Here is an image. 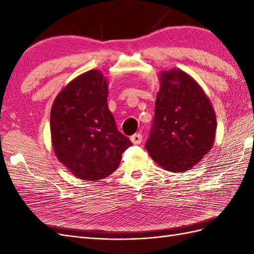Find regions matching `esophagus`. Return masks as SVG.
<instances>
[{"mask_svg":"<svg viewBox=\"0 0 254 254\" xmlns=\"http://www.w3.org/2000/svg\"><path fill=\"white\" fill-rule=\"evenodd\" d=\"M142 140H143V136H142L141 133H135L131 137H130V141H131L133 144H136V145L141 144Z\"/></svg>","mask_w":254,"mask_h":254,"instance_id":"obj_1","label":"esophagus"}]
</instances>
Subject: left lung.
<instances>
[{
	"label": "left lung",
	"instance_id": "obj_1",
	"mask_svg": "<svg viewBox=\"0 0 254 254\" xmlns=\"http://www.w3.org/2000/svg\"><path fill=\"white\" fill-rule=\"evenodd\" d=\"M159 81L155 118L145 147L165 171L187 172L212 149L216 114L203 89L184 71H161Z\"/></svg>",
	"mask_w": 254,
	"mask_h": 254
}]
</instances>
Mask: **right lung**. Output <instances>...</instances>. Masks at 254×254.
Segmentation results:
<instances>
[{
    "label": "right lung",
    "mask_w": 254,
    "mask_h": 254,
    "mask_svg": "<svg viewBox=\"0 0 254 254\" xmlns=\"http://www.w3.org/2000/svg\"><path fill=\"white\" fill-rule=\"evenodd\" d=\"M108 80L99 70L80 74L57 94L51 110L53 150L75 177L106 178L119 167L131 142L108 108Z\"/></svg>",
    "instance_id": "1"
}]
</instances>
